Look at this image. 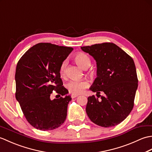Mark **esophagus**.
Returning <instances> with one entry per match:
<instances>
[{
  "mask_svg": "<svg viewBox=\"0 0 152 152\" xmlns=\"http://www.w3.org/2000/svg\"><path fill=\"white\" fill-rule=\"evenodd\" d=\"M78 96V95H76V94H72L71 95V97H72V99H74V98H76V97H77V96Z\"/></svg>",
  "mask_w": 152,
  "mask_h": 152,
  "instance_id": "34e87169",
  "label": "esophagus"
}]
</instances>
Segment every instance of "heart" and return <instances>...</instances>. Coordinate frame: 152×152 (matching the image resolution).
<instances>
[{
    "label": "heart",
    "mask_w": 152,
    "mask_h": 152,
    "mask_svg": "<svg viewBox=\"0 0 152 152\" xmlns=\"http://www.w3.org/2000/svg\"><path fill=\"white\" fill-rule=\"evenodd\" d=\"M75 61L79 66L83 69H87L91 64V60L88 55L82 52L78 53L76 55ZM66 66L67 61L64 60L61 64L59 67V74L62 77L65 75ZM88 86L89 83L87 80H71L67 83V89H69L70 93L78 95L82 93L86 88H88Z\"/></svg>",
    "instance_id": "heart-1"
}]
</instances>
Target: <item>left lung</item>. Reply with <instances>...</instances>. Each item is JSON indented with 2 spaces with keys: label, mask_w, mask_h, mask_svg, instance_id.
Listing matches in <instances>:
<instances>
[{
  "label": "left lung",
  "mask_w": 152,
  "mask_h": 152,
  "mask_svg": "<svg viewBox=\"0 0 152 152\" xmlns=\"http://www.w3.org/2000/svg\"><path fill=\"white\" fill-rule=\"evenodd\" d=\"M96 62V78L89 89L104 96H89L86 113L92 122L110 127L122 122L134 106L138 88L136 67L133 59L113 43L96 44L81 47ZM100 96L101 99H98Z\"/></svg>",
  "instance_id": "left-lung-1"
}]
</instances>
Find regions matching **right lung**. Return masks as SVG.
I'll use <instances>...</instances> for the list:
<instances>
[{"label": "right lung", "instance_id": "right-lung-1", "mask_svg": "<svg viewBox=\"0 0 152 152\" xmlns=\"http://www.w3.org/2000/svg\"><path fill=\"white\" fill-rule=\"evenodd\" d=\"M72 48L50 43L34 45L24 53L15 70V98L27 121L41 131L53 130L65 121L71 96L63 86L59 67ZM53 91L64 96L51 100Z\"/></svg>", "mask_w": 152, "mask_h": 152}]
</instances>
